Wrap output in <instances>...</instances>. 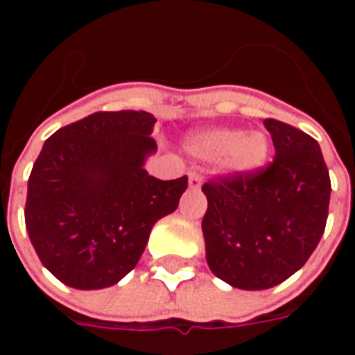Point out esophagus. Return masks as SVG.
<instances>
[{
  "instance_id": "1",
  "label": "esophagus",
  "mask_w": 355,
  "mask_h": 355,
  "mask_svg": "<svg viewBox=\"0 0 355 355\" xmlns=\"http://www.w3.org/2000/svg\"><path fill=\"white\" fill-rule=\"evenodd\" d=\"M188 184H190L192 190H198V188L201 186V177L196 173V171H192V173L188 175Z\"/></svg>"
}]
</instances>
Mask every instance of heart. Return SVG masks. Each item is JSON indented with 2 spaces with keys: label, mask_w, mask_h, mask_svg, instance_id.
I'll list each match as a JSON object with an SVG mask.
<instances>
[{
  "label": "heart",
  "mask_w": 355,
  "mask_h": 355,
  "mask_svg": "<svg viewBox=\"0 0 355 355\" xmlns=\"http://www.w3.org/2000/svg\"><path fill=\"white\" fill-rule=\"evenodd\" d=\"M188 150L207 162L220 159L224 169L234 175H249L266 163L270 144L262 132L245 135L241 129H207L188 139Z\"/></svg>",
  "instance_id": "b5f03b06"
}]
</instances>
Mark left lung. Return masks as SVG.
Segmentation results:
<instances>
[{
  "instance_id": "left-lung-1",
  "label": "left lung",
  "mask_w": 355,
  "mask_h": 355,
  "mask_svg": "<svg viewBox=\"0 0 355 355\" xmlns=\"http://www.w3.org/2000/svg\"><path fill=\"white\" fill-rule=\"evenodd\" d=\"M274 162L249 175L201 186V223L211 272L232 287L270 289L298 272L320 243L331 178L318 140L293 125L264 119Z\"/></svg>"
}]
</instances>
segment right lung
I'll use <instances>...</instances> for the list:
<instances>
[{
    "instance_id": "1",
    "label": "right lung",
    "mask_w": 355,
    "mask_h": 355,
    "mask_svg": "<svg viewBox=\"0 0 355 355\" xmlns=\"http://www.w3.org/2000/svg\"><path fill=\"white\" fill-rule=\"evenodd\" d=\"M148 112H96L45 140L28 178L24 220L51 274L73 289L116 285L137 266L159 218L178 207L188 177L144 169L157 150Z\"/></svg>"
}]
</instances>
